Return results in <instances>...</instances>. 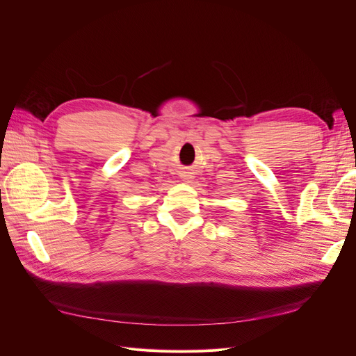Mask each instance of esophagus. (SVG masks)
<instances>
[{
  "instance_id": "obj_1",
  "label": "esophagus",
  "mask_w": 356,
  "mask_h": 356,
  "mask_svg": "<svg viewBox=\"0 0 356 356\" xmlns=\"http://www.w3.org/2000/svg\"><path fill=\"white\" fill-rule=\"evenodd\" d=\"M190 178H191V177H190V175H184V179H186V181H188V179H190Z\"/></svg>"
}]
</instances>
